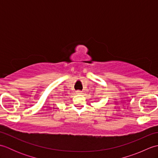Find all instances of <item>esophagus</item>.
Returning <instances> with one entry per match:
<instances>
[{
  "label": "esophagus",
  "mask_w": 158,
  "mask_h": 158,
  "mask_svg": "<svg viewBox=\"0 0 158 158\" xmlns=\"http://www.w3.org/2000/svg\"><path fill=\"white\" fill-rule=\"evenodd\" d=\"M77 94H82V92L80 91V90H77V91H76Z\"/></svg>",
  "instance_id": "1"
}]
</instances>
